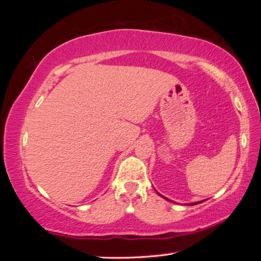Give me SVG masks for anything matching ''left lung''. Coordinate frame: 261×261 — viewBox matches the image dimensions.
<instances>
[{"mask_svg": "<svg viewBox=\"0 0 261 261\" xmlns=\"http://www.w3.org/2000/svg\"><path fill=\"white\" fill-rule=\"evenodd\" d=\"M158 192V191H156ZM158 194H159V196H161V194L160 193H159L158 192ZM162 198H165V197H163V196H161ZM165 199H167V200H169V199H168V198H165ZM200 202H202V201H197V202H191V204H190V205H197V204H200Z\"/></svg>", "mask_w": 261, "mask_h": 261, "instance_id": "8db88e82", "label": "left lung"}]
</instances>
